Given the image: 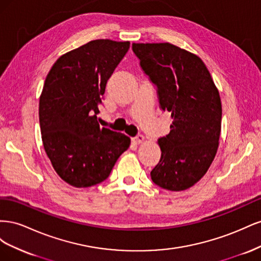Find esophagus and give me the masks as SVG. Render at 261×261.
<instances>
[{
	"label": "esophagus",
	"instance_id": "esophagus-1",
	"mask_svg": "<svg viewBox=\"0 0 261 261\" xmlns=\"http://www.w3.org/2000/svg\"><path fill=\"white\" fill-rule=\"evenodd\" d=\"M133 140L135 141L136 144H143L145 141V136L144 135H137L136 137H134Z\"/></svg>",
	"mask_w": 261,
	"mask_h": 261
}]
</instances>
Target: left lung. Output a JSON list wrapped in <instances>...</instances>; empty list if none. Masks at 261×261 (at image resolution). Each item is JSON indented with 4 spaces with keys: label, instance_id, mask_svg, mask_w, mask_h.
Returning <instances> with one entry per match:
<instances>
[{
    "label": "left lung",
    "instance_id": "1",
    "mask_svg": "<svg viewBox=\"0 0 261 261\" xmlns=\"http://www.w3.org/2000/svg\"><path fill=\"white\" fill-rule=\"evenodd\" d=\"M140 66L158 87L160 107L171 113L169 135L158 139L161 159L150 173L153 183L172 192L194 186L215 159L222 106L201 59L169 42L133 43Z\"/></svg>",
    "mask_w": 261,
    "mask_h": 261
}]
</instances>
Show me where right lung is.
Listing matches in <instances>:
<instances>
[{
  "label": "right lung",
  "mask_w": 261,
  "mask_h": 261,
  "mask_svg": "<svg viewBox=\"0 0 261 261\" xmlns=\"http://www.w3.org/2000/svg\"><path fill=\"white\" fill-rule=\"evenodd\" d=\"M129 44L92 40L61 55L46 75L39 100L41 138L54 171L70 186L103 181L129 148L128 136L100 127L97 117L107 82Z\"/></svg>",
  "instance_id": "1"
}]
</instances>
